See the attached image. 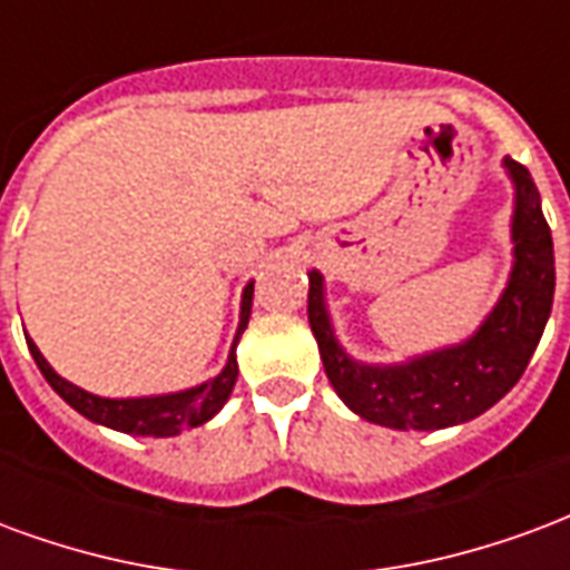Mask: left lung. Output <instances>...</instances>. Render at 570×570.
<instances>
[{"label": "left lung", "mask_w": 570, "mask_h": 570, "mask_svg": "<svg viewBox=\"0 0 570 570\" xmlns=\"http://www.w3.org/2000/svg\"><path fill=\"white\" fill-rule=\"evenodd\" d=\"M504 166L517 181V264L504 297L468 343L401 367L355 364L336 346L322 303V276L309 273L306 313L318 340L322 364L334 392L361 419L401 431L459 425L498 404L529 367L552 309V236L541 212V194L534 188L529 169L510 157Z\"/></svg>", "instance_id": "obj_1"}]
</instances>
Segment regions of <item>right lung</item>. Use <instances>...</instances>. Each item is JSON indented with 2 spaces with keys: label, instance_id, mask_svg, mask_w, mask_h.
<instances>
[{
  "label": "right lung",
  "instance_id": "1",
  "mask_svg": "<svg viewBox=\"0 0 570 570\" xmlns=\"http://www.w3.org/2000/svg\"><path fill=\"white\" fill-rule=\"evenodd\" d=\"M252 291L255 285H248L243 294V315H239V331H236V340L248 325V315H252ZM234 340V346H236ZM32 358L39 364V371L45 380L51 382V389L66 404L75 406L81 416H87L90 422H99V425H109L115 431H127V434H142V438H173L185 428H197L203 422H209L234 392L236 376H239V367H236V355L230 348V358H227V367H224L215 380L203 382L190 392L178 394H160V397H130V401H111V397H97V394L78 389L72 382H66L63 376H57L51 371V364L41 358V352L36 348L32 340H27Z\"/></svg>",
  "mask_w": 570,
  "mask_h": 570
}]
</instances>
